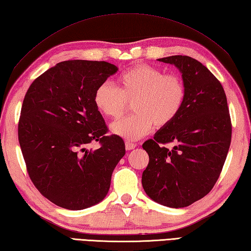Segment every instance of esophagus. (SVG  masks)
<instances>
[{
    "label": "esophagus",
    "instance_id": "obj_1",
    "mask_svg": "<svg viewBox=\"0 0 251 251\" xmlns=\"http://www.w3.org/2000/svg\"><path fill=\"white\" fill-rule=\"evenodd\" d=\"M136 146V144L132 143V142H126V151H131V150H134V148Z\"/></svg>",
    "mask_w": 251,
    "mask_h": 251
}]
</instances>
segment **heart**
Listing matches in <instances>:
<instances>
[{
  "mask_svg": "<svg viewBox=\"0 0 251 251\" xmlns=\"http://www.w3.org/2000/svg\"><path fill=\"white\" fill-rule=\"evenodd\" d=\"M120 87L109 82L96 88L94 102L103 116L118 119L133 102L134 115L110 126L112 133L136 141L155 126L164 129L176 120L187 97L186 85L176 74H166L152 65H135L120 75Z\"/></svg>",
  "mask_w": 251,
  "mask_h": 251,
  "instance_id": "1",
  "label": "heart"
}]
</instances>
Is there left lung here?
Returning <instances> with one entry per match:
<instances>
[{
    "label": "left lung",
    "mask_w": 251,
    "mask_h": 251,
    "mask_svg": "<svg viewBox=\"0 0 251 251\" xmlns=\"http://www.w3.org/2000/svg\"><path fill=\"white\" fill-rule=\"evenodd\" d=\"M158 61L180 71L187 97L176 120L142 145L150 157L142 186L155 202L178 209L214 187L228 153L231 124L224 88L206 67L187 55ZM168 143L173 149L164 146Z\"/></svg>",
    "instance_id": "1"
}]
</instances>
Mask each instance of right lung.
I'll return each instance as SVG.
<instances>
[{
  "label": "right lung",
  "instance_id": "add662e5",
  "mask_svg": "<svg viewBox=\"0 0 251 251\" xmlns=\"http://www.w3.org/2000/svg\"><path fill=\"white\" fill-rule=\"evenodd\" d=\"M117 71L105 61H63L37 77L24 98L18 141L28 175L63 209L83 210L105 199L126 154L120 136L106 135L94 102L96 88ZM94 141L101 148L89 149Z\"/></svg>",
  "mask_w": 251,
  "mask_h": 251
}]
</instances>
